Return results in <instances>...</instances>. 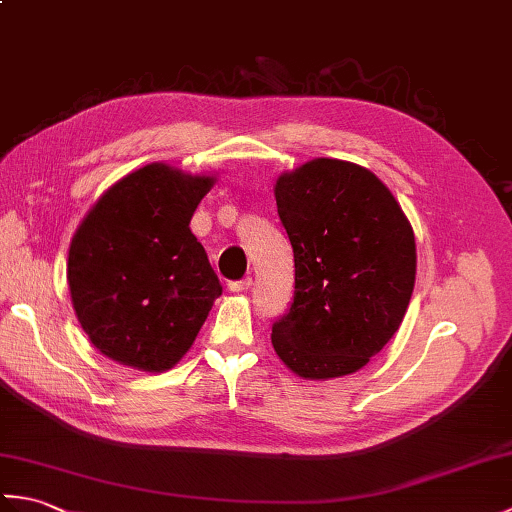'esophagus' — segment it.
I'll return each mask as SVG.
<instances>
[{"label":"esophagus","mask_w":512,"mask_h":512,"mask_svg":"<svg viewBox=\"0 0 512 512\" xmlns=\"http://www.w3.org/2000/svg\"><path fill=\"white\" fill-rule=\"evenodd\" d=\"M253 286V279L246 277V279H237V281H228V290L231 292H244Z\"/></svg>","instance_id":"obj_1"}]
</instances>
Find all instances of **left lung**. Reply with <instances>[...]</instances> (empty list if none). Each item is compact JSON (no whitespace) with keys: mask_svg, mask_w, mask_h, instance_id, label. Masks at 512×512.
Here are the masks:
<instances>
[{"mask_svg":"<svg viewBox=\"0 0 512 512\" xmlns=\"http://www.w3.org/2000/svg\"><path fill=\"white\" fill-rule=\"evenodd\" d=\"M295 253V295L273 323V347L292 372L352 374L383 350L416 281V239L391 191L352 162L317 158L275 184Z\"/></svg>","mask_w":512,"mask_h":512,"instance_id":"1","label":"left lung"}]
</instances>
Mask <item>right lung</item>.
I'll list each match as a JSON object with an SVG mask.
<instances>
[{
	"mask_svg": "<svg viewBox=\"0 0 512 512\" xmlns=\"http://www.w3.org/2000/svg\"><path fill=\"white\" fill-rule=\"evenodd\" d=\"M213 187L147 165L116 182L72 237L68 284L96 350L143 372H165L193 345L220 279L189 222Z\"/></svg>",
	"mask_w": 512,
	"mask_h": 512,
	"instance_id": "1",
	"label": "right lung"
}]
</instances>
